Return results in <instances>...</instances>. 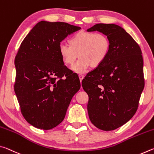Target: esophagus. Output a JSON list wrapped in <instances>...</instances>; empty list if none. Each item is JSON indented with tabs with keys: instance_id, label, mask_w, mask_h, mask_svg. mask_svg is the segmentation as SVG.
Masks as SVG:
<instances>
[{
	"instance_id": "1",
	"label": "esophagus",
	"mask_w": 154,
	"mask_h": 154,
	"mask_svg": "<svg viewBox=\"0 0 154 154\" xmlns=\"http://www.w3.org/2000/svg\"><path fill=\"white\" fill-rule=\"evenodd\" d=\"M79 80H80V82H82V80H83V78H84V76H83V75H79Z\"/></svg>"
}]
</instances>
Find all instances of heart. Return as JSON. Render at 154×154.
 Instances as JSON below:
<instances>
[{
	"instance_id": "obj_1",
	"label": "heart",
	"mask_w": 154,
	"mask_h": 154,
	"mask_svg": "<svg viewBox=\"0 0 154 154\" xmlns=\"http://www.w3.org/2000/svg\"><path fill=\"white\" fill-rule=\"evenodd\" d=\"M110 41L103 33L79 31L72 36L70 44H59L58 53L65 64H72L71 69L77 73L84 72L92 66L97 67L107 58Z\"/></svg>"
}]
</instances>
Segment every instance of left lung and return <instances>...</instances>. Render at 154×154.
<instances>
[{
  "mask_svg": "<svg viewBox=\"0 0 154 154\" xmlns=\"http://www.w3.org/2000/svg\"><path fill=\"white\" fill-rule=\"evenodd\" d=\"M87 31L102 32L110 41L107 58L82 81L89 96L88 116L98 128L113 130L128 122L138 109L144 88L142 52L118 25L98 24Z\"/></svg>",
  "mask_w": 154,
  "mask_h": 154,
  "instance_id": "left-lung-1",
  "label": "left lung"
}]
</instances>
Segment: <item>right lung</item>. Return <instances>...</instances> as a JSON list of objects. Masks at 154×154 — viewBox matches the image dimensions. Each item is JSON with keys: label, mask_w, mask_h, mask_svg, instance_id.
Listing matches in <instances>:
<instances>
[{"label": "right lung", "mask_w": 154, "mask_h": 154, "mask_svg": "<svg viewBox=\"0 0 154 154\" xmlns=\"http://www.w3.org/2000/svg\"><path fill=\"white\" fill-rule=\"evenodd\" d=\"M81 28L41 21L21 43L15 58L14 90L21 112L34 127L50 130L63 121L80 89L79 77L64 64L59 44Z\"/></svg>", "instance_id": "add662e5"}]
</instances>
